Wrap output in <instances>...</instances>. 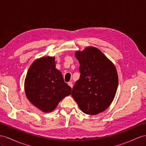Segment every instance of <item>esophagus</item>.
Returning a JSON list of instances; mask_svg holds the SVG:
<instances>
[{
	"label": "esophagus",
	"instance_id": "obj_1",
	"mask_svg": "<svg viewBox=\"0 0 146 146\" xmlns=\"http://www.w3.org/2000/svg\"><path fill=\"white\" fill-rule=\"evenodd\" d=\"M68 84L71 87V88H73V83H72V82H68Z\"/></svg>",
	"mask_w": 146,
	"mask_h": 146
}]
</instances>
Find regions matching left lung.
Wrapping results in <instances>:
<instances>
[{
	"label": "left lung",
	"instance_id": "obj_1",
	"mask_svg": "<svg viewBox=\"0 0 146 146\" xmlns=\"http://www.w3.org/2000/svg\"><path fill=\"white\" fill-rule=\"evenodd\" d=\"M75 57L80 64L81 74L72 96L84 113L97 115L106 110L115 98L118 84L117 70L113 63L94 47L76 51Z\"/></svg>",
	"mask_w": 146,
	"mask_h": 146
}]
</instances>
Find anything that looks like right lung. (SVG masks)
Returning a JSON list of instances; mask_svg holds the SVG:
<instances>
[{"label": "right lung", "mask_w": 146, "mask_h": 146, "mask_svg": "<svg viewBox=\"0 0 146 146\" xmlns=\"http://www.w3.org/2000/svg\"><path fill=\"white\" fill-rule=\"evenodd\" d=\"M25 91L29 102L47 113L71 94L72 88L65 83L62 73L55 68V57L47 56L36 59L29 67L25 81Z\"/></svg>", "instance_id": "obj_1"}]
</instances>
